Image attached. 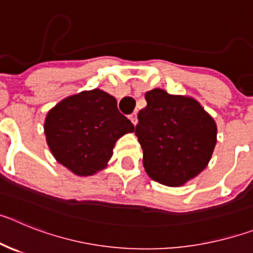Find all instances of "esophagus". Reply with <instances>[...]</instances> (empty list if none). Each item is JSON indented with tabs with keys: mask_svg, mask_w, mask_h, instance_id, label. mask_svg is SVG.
<instances>
[{
	"mask_svg": "<svg viewBox=\"0 0 253 253\" xmlns=\"http://www.w3.org/2000/svg\"><path fill=\"white\" fill-rule=\"evenodd\" d=\"M129 119H130V122L133 123L134 125H137V123H138V118H137V114L135 113H133L131 114L130 116H129Z\"/></svg>",
	"mask_w": 253,
	"mask_h": 253,
	"instance_id": "1",
	"label": "esophagus"
}]
</instances>
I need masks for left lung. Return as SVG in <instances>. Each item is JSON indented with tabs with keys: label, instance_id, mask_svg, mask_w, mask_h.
Returning <instances> with one entry per match:
<instances>
[{
	"label": "left lung",
	"instance_id": "obj_1",
	"mask_svg": "<svg viewBox=\"0 0 253 253\" xmlns=\"http://www.w3.org/2000/svg\"><path fill=\"white\" fill-rule=\"evenodd\" d=\"M146 101L135 126L144 169L160 184L182 186L208 166L216 144L215 122L190 96L153 88Z\"/></svg>",
	"mask_w": 253,
	"mask_h": 253
}]
</instances>
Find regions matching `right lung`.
Wrapping results in <instances>:
<instances>
[{
    "mask_svg": "<svg viewBox=\"0 0 253 253\" xmlns=\"http://www.w3.org/2000/svg\"><path fill=\"white\" fill-rule=\"evenodd\" d=\"M134 125L119 113L116 99L100 88L68 96L44 122L53 157L77 176H92L107 166L116 140Z\"/></svg>",
    "mask_w": 253,
    "mask_h": 253,
    "instance_id": "1",
    "label": "right lung"
}]
</instances>
